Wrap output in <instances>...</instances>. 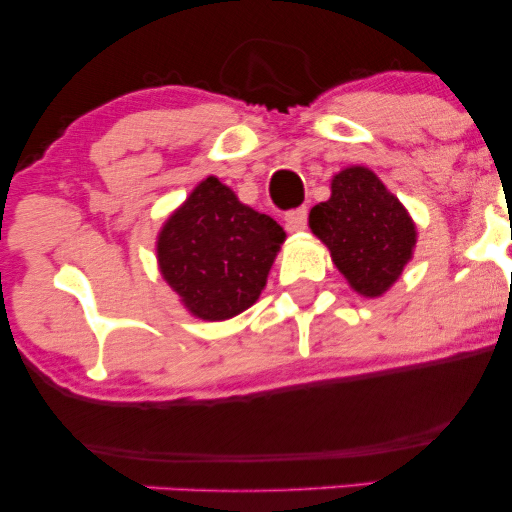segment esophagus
Returning <instances> with one entry per match:
<instances>
[{
    "label": "esophagus",
    "instance_id": "34e87169",
    "mask_svg": "<svg viewBox=\"0 0 512 512\" xmlns=\"http://www.w3.org/2000/svg\"><path fill=\"white\" fill-rule=\"evenodd\" d=\"M286 223H289L291 231H303L305 226H308V207H298V209H291L286 211Z\"/></svg>",
    "mask_w": 512,
    "mask_h": 512
}]
</instances>
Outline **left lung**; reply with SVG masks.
<instances>
[{
	"mask_svg": "<svg viewBox=\"0 0 512 512\" xmlns=\"http://www.w3.org/2000/svg\"><path fill=\"white\" fill-rule=\"evenodd\" d=\"M310 228L363 296L390 289L416 243V228L399 199L361 166L346 168L332 180V197L310 211Z\"/></svg>",
	"mask_w": 512,
	"mask_h": 512,
	"instance_id": "left-lung-1",
	"label": "left lung"
}]
</instances>
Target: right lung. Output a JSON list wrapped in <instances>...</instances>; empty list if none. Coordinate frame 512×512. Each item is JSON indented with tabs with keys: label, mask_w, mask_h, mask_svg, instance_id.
Wrapping results in <instances>:
<instances>
[{
	"label": "right lung",
	"mask_w": 512,
	"mask_h": 512,
	"mask_svg": "<svg viewBox=\"0 0 512 512\" xmlns=\"http://www.w3.org/2000/svg\"><path fill=\"white\" fill-rule=\"evenodd\" d=\"M286 233L207 178L158 236L163 279L202 320H228L260 298Z\"/></svg>",
	"instance_id": "add662e5"
}]
</instances>
